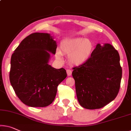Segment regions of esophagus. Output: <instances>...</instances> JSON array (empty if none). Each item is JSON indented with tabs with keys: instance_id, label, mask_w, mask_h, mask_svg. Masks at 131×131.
Returning <instances> with one entry per match:
<instances>
[{
	"instance_id": "1",
	"label": "esophagus",
	"mask_w": 131,
	"mask_h": 131,
	"mask_svg": "<svg viewBox=\"0 0 131 131\" xmlns=\"http://www.w3.org/2000/svg\"><path fill=\"white\" fill-rule=\"evenodd\" d=\"M67 75L68 76H70L71 75V74H72V71H71V70H67Z\"/></svg>"
}]
</instances>
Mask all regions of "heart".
<instances>
[{"instance_id":"1","label":"heart","mask_w":131,"mask_h":131,"mask_svg":"<svg viewBox=\"0 0 131 131\" xmlns=\"http://www.w3.org/2000/svg\"><path fill=\"white\" fill-rule=\"evenodd\" d=\"M60 51L56 53V59L61 60L62 54L68 56L67 59L70 64L81 66L85 63L92 54L94 46L88 39L82 37L67 39L62 41L60 47Z\"/></svg>"}]
</instances>
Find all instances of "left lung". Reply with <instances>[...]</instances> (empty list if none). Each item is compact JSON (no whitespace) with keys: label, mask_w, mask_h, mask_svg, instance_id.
<instances>
[{"label":"left lung","mask_w":131,"mask_h":131,"mask_svg":"<svg viewBox=\"0 0 131 131\" xmlns=\"http://www.w3.org/2000/svg\"><path fill=\"white\" fill-rule=\"evenodd\" d=\"M73 70L76 94L83 108L99 109L118 95L122 68L119 53L110 44L98 43L90 59Z\"/></svg>","instance_id":"1"}]
</instances>
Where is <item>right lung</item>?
I'll return each instance as SVG.
<instances>
[{
    "label": "right lung",
    "instance_id": "1",
    "mask_svg": "<svg viewBox=\"0 0 131 131\" xmlns=\"http://www.w3.org/2000/svg\"><path fill=\"white\" fill-rule=\"evenodd\" d=\"M57 45L49 33H34L14 51L9 78L18 98L31 107H45L53 102L57 86L67 77L65 69L49 64Z\"/></svg>",
    "mask_w": 131,
    "mask_h": 131
}]
</instances>
